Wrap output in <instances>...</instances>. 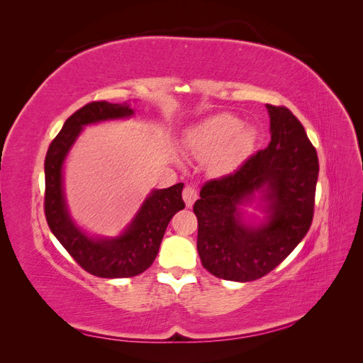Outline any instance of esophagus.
I'll return each instance as SVG.
<instances>
[{
	"instance_id": "esophagus-1",
	"label": "esophagus",
	"mask_w": 363,
	"mask_h": 363,
	"mask_svg": "<svg viewBox=\"0 0 363 363\" xmlns=\"http://www.w3.org/2000/svg\"><path fill=\"white\" fill-rule=\"evenodd\" d=\"M196 199H199V194H196V189L192 188V186H186V188L183 189V200H184L186 207H192Z\"/></svg>"
}]
</instances>
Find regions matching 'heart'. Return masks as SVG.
Here are the masks:
<instances>
[{"label":"heart","mask_w":363,"mask_h":363,"mask_svg":"<svg viewBox=\"0 0 363 363\" xmlns=\"http://www.w3.org/2000/svg\"><path fill=\"white\" fill-rule=\"evenodd\" d=\"M256 142V130L240 124L239 118L219 113L194 127L184 138V152L199 163H206L212 177L232 174L250 155Z\"/></svg>","instance_id":"1"}]
</instances>
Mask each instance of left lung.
<instances>
[{
	"label": "left lung",
	"mask_w": 363,
	"mask_h": 363,
	"mask_svg": "<svg viewBox=\"0 0 363 363\" xmlns=\"http://www.w3.org/2000/svg\"><path fill=\"white\" fill-rule=\"evenodd\" d=\"M271 142L235 174L203 186L194 204L203 267L232 281L260 279L309 232L318 180L316 150L289 108L267 104ZM252 205L262 217L248 214Z\"/></svg>",
	"instance_id": "obj_1"
}]
</instances>
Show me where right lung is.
<instances>
[{
	"label": "right lung",
	"mask_w": 363,
	"mask_h": 363,
	"mask_svg": "<svg viewBox=\"0 0 363 363\" xmlns=\"http://www.w3.org/2000/svg\"><path fill=\"white\" fill-rule=\"evenodd\" d=\"M131 116H135V108L128 101L86 104L67 119L45 157V216L51 232L83 269L103 279L133 277L150 268L171 218L184 208V184L177 183L167 189H151L116 236L87 233L72 218L65 195L63 172L77 139L87 125Z\"/></svg>",
	"instance_id": "right-lung-1"
}]
</instances>
